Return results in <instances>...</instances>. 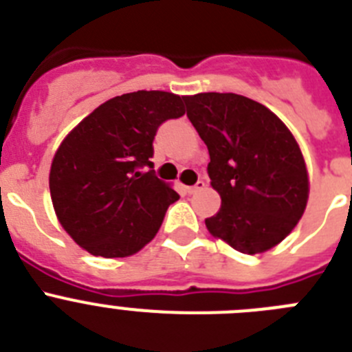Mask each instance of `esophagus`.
Returning <instances> with one entry per match:
<instances>
[{
    "label": "esophagus",
    "instance_id": "1",
    "mask_svg": "<svg viewBox=\"0 0 352 352\" xmlns=\"http://www.w3.org/2000/svg\"><path fill=\"white\" fill-rule=\"evenodd\" d=\"M201 189H205V182L204 180H198L195 186H188V188H186V192H189V195H195V192L201 191Z\"/></svg>",
    "mask_w": 352,
    "mask_h": 352
}]
</instances>
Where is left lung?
Returning <instances> with one entry per match:
<instances>
[{"mask_svg": "<svg viewBox=\"0 0 352 352\" xmlns=\"http://www.w3.org/2000/svg\"><path fill=\"white\" fill-rule=\"evenodd\" d=\"M210 154V186L221 208L205 219L215 239L243 254L283 242L302 219L309 173L300 145L270 109L233 93L184 96Z\"/></svg>", "mask_w": 352, "mask_h": 352, "instance_id": "left-lung-1", "label": "left lung"}]
</instances>
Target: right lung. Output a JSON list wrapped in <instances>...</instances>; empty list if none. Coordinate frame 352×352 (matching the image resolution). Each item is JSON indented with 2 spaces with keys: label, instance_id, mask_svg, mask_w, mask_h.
<instances>
[{
  "label": "right lung",
  "instance_id": "add662e5",
  "mask_svg": "<svg viewBox=\"0 0 352 352\" xmlns=\"http://www.w3.org/2000/svg\"><path fill=\"white\" fill-rule=\"evenodd\" d=\"M184 113V96L137 91L105 101L66 135L50 166V198L82 249L126 258L156 236L179 195L147 172L153 140L160 124Z\"/></svg>",
  "mask_w": 352,
  "mask_h": 352
}]
</instances>
